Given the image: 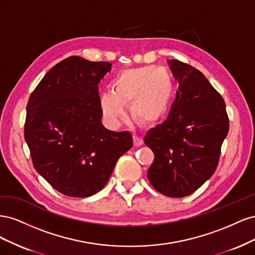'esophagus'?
<instances>
[{"mask_svg":"<svg viewBox=\"0 0 255 255\" xmlns=\"http://www.w3.org/2000/svg\"><path fill=\"white\" fill-rule=\"evenodd\" d=\"M143 143V138L139 134H134V144L136 146H139Z\"/></svg>","mask_w":255,"mask_h":255,"instance_id":"obj_1","label":"esophagus"}]
</instances>
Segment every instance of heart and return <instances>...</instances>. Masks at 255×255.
<instances>
[{"label": "heart", "mask_w": 255, "mask_h": 255, "mask_svg": "<svg viewBox=\"0 0 255 255\" xmlns=\"http://www.w3.org/2000/svg\"><path fill=\"white\" fill-rule=\"evenodd\" d=\"M114 90L100 97L105 122L117 128L128 116V103L133 101L132 112L145 123H155L164 117L172 96L168 72L155 67H142L122 71L114 80Z\"/></svg>", "instance_id": "heart-1"}]
</instances>
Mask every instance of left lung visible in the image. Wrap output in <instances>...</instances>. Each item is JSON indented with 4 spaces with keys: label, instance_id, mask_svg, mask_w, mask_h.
<instances>
[{
    "label": "left lung",
    "instance_id": "obj_1",
    "mask_svg": "<svg viewBox=\"0 0 255 255\" xmlns=\"http://www.w3.org/2000/svg\"><path fill=\"white\" fill-rule=\"evenodd\" d=\"M168 65L179 91L167 120L144 136L154 153L148 179L160 194L182 198L215 172L229 118L222 97L202 72L177 59L168 60Z\"/></svg>",
    "mask_w": 255,
    "mask_h": 255
}]
</instances>
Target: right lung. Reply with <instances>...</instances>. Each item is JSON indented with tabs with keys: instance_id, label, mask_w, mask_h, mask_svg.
<instances>
[{
	"instance_id": "obj_1",
	"label": "right lung",
	"mask_w": 255,
	"mask_h": 255,
	"mask_svg": "<svg viewBox=\"0 0 255 255\" xmlns=\"http://www.w3.org/2000/svg\"><path fill=\"white\" fill-rule=\"evenodd\" d=\"M111 70L107 61L70 56L50 69L28 99L24 138L33 165L63 195L97 194L133 145L132 134L101 122L98 84Z\"/></svg>"
}]
</instances>
